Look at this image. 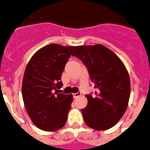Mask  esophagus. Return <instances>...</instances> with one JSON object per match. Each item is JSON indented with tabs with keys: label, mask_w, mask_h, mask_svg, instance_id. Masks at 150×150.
<instances>
[{
	"label": "esophagus",
	"mask_w": 150,
	"mask_h": 150,
	"mask_svg": "<svg viewBox=\"0 0 150 150\" xmlns=\"http://www.w3.org/2000/svg\"><path fill=\"white\" fill-rule=\"evenodd\" d=\"M81 95V93H79V92H78V93H74L73 94V97L74 98H78V96H80Z\"/></svg>",
	"instance_id": "1"
}]
</instances>
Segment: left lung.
Segmentation results:
<instances>
[{"mask_svg":"<svg viewBox=\"0 0 150 150\" xmlns=\"http://www.w3.org/2000/svg\"><path fill=\"white\" fill-rule=\"evenodd\" d=\"M72 56L87 67L95 96L86 95L87 105L81 109L85 123L98 131L110 129L125 114L131 93L129 72L122 60L102 45L77 46Z\"/></svg>","mask_w":150,"mask_h":150,"instance_id":"obj_1","label":"left lung"}]
</instances>
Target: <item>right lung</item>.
Returning <instances> with one entry per match:
<instances>
[{"mask_svg":"<svg viewBox=\"0 0 150 150\" xmlns=\"http://www.w3.org/2000/svg\"><path fill=\"white\" fill-rule=\"evenodd\" d=\"M75 48L45 45L32 56L25 69L23 101L32 122L43 131L58 130L67 122L73 96L53 91L63 86L62 73Z\"/></svg>","mask_w":150,"mask_h":150,"instance_id":"obj_1","label":"right lung"}]
</instances>
